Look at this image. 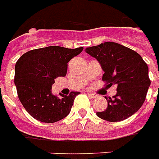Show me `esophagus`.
<instances>
[{"instance_id":"obj_1","label":"esophagus","mask_w":159,"mask_h":159,"mask_svg":"<svg viewBox=\"0 0 159 159\" xmlns=\"http://www.w3.org/2000/svg\"><path fill=\"white\" fill-rule=\"evenodd\" d=\"M88 95L90 97V98H95L97 95H95V94H94V93H88Z\"/></svg>"}]
</instances>
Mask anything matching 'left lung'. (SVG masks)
<instances>
[{
	"label": "left lung",
	"mask_w": 159,
	"mask_h": 159,
	"mask_svg": "<svg viewBox=\"0 0 159 159\" xmlns=\"http://www.w3.org/2000/svg\"><path fill=\"white\" fill-rule=\"evenodd\" d=\"M85 52L97 59L104 71L102 81L117 85L116 95L105 97L107 107L97 116L110 122L121 121L135 114L145 102L151 81L148 66L134 50L114 42L88 47Z\"/></svg>",
	"instance_id": "obj_1"
}]
</instances>
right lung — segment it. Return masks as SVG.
Segmentation results:
<instances>
[{"label": "right lung", "mask_w": 159, "mask_h": 159, "mask_svg": "<svg viewBox=\"0 0 159 159\" xmlns=\"http://www.w3.org/2000/svg\"><path fill=\"white\" fill-rule=\"evenodd\" d=\"M83 50L53 45L29 51L18 59L14 83L19 99L31 116L41 122L54 123L70 114L79 92L59 94L62 98H58L52 93V88L57 77L66 76L70 60Z\"/></svg>", "instance_id": "add662e5"}]
</instances>
